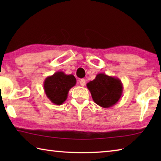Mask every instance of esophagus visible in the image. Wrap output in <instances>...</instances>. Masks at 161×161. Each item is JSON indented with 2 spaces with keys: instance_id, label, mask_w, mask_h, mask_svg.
Here are the masks:
<instances>
[{
  "instance_id": "esophagus-1",
  "label": "esophagus",
  "mask_w": 161,
  "mask_h": 161,
  "mask_svg": "<svg viewBox=\"0 0 161 161\" xmlns=\"http://www.w3.org/2000/svg\"><path fill=\"white\" fill-rule=\"evenodd\" d=\"M80 85H81V86H85V84H86V80H84V79H81V80H80Z\"/></svg>"
}]
</instances>
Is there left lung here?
Wrapping results in <instances>:
<instances>
[{"mask_svg": "<svg viewBox=\"0 0 161 161\" xmlns=\"http://www.w3.org/2000/svg\"><path fill=\"white\" fill-rule=\"evenodd\" d=\"M94 102L102 108L113 107L123 93V84L119 78L99 73L86 84Z\"/></svg>", "mask_w": 161, "mask_h": 161, "instance_id": "8db88e82", "label": "left lung"}]
</instances>
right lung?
Here are the masks:
<instances>
[{"label":"right lung","mask_w":161,"mask_h":161,"mask_svg":"<svg viewBox=\"0 0 161 161\" xmlns=\"http://www.w3.org/2000/svg\"><path fill=\"white\" fill-rule=\"evenodd\" d=\"M76 82L77 80L74 75L57 72L45 79L43 86L46 96L51 102L56 105H61L66 101L68 92Z\"/></svg>","instance_id":"right-lung-1"}]
</instances>
